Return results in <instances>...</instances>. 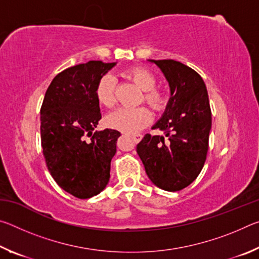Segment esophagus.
<instances>
[{
    "label": "esophagus",
    "mask_w": 259,
    "mask_h": 259,
    "mask_svg": "<svg viewBox=\"0 0 259 259\" xmlns=\"http://www.w3.org/2000/svg\"><path fill=\"white\" fill-rule=\"evenodd\" d=\"M143 138V135H140V134H136V135H133V139H134V142L135 143H138V142H140V139Z\"/></svg>",
    "instance_id": "1"
}]
</instances>
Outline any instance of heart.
<instances>
[{
  "mask_svg": "<svg viewBox=\"0 0 259 259\" xmlns=\"http://www.w3.org/2000/svg\"><path fill=\"white\" fill-rule=\"evenodd\" d=\"M124 75L133 80L144 91V100L155 109L161 111L166 105V95L156 89V78L153 73L143 67H134L124 72ZM96 97L98 103L104 107L111 108L116 102L115 80L112 75L106 74L100 78L96 88ZM152 113L147 107L119 108L106 117V123L109 128L120 130L125 134H135L150 123Z\"/></svg>",
  "mask_w": 259,
  "mask_h": 259,
  "instance_id": "heart-1",
  "label": "heart"
}]
</instances>
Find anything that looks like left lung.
Instances as JSON below:
<instances>
[{
	"instance_id": "obj_1",
	"label": "left lung",
	"mask_w": 259,
	"mask_h": 259,
	"mask_svg": "<svg viewBox=\"0 0 259 259\" xmlns=\"http://www.w3.org/2000/svg\"><path fill=\"white\" fill-rule=\"evenodd\" d=\"M164 74L170 98L161 119L152 129L164 136L146 134L137 153L151 182L164 191L187 187L202 170L211 129L207 88L198 73L172 59L152 60Z\"/></svg>"
}]
</instances>
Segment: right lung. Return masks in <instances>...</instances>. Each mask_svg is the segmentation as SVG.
Returning a JSON list of instances; mask_svg holds the SVG:
<instances>
[{"label":"right lung","instance_id":"add662e5","mask_svg":"<svg viewBox=\"0 0 259 259\" xmlns=\"http://www.w3.org/2000/svg\"><path fill=\"white\" fill-rule=\"evenodd\" d=\"M116 63L90 60L50 83L41 107V145L55 182L78 199L99 194L109 181L117 130L95 131L102 119L96 88Z\"/></svg>","mask_w":259,"mask_h":259}]
</instances>
